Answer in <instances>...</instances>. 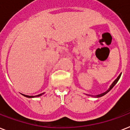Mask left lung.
I'll use <instances>...</instances> for the list:
<instances>
[{
	"instance_id": "left-lung-1",
	"label": "left lung",
	"mask_w": 130,
	"mask_h": 130,
	"mask_svg": "<svg viewBox=\"0 0 130 130\" xmlns=\"http://www.w3.org/2000/svg\"><path fill=\"white\" fill-rule=\"evenodd\" d=\"M121 75H122V73H121V74H120V75L118 76V77H117V79L116 80H115L114 82H113V83L112 84H111V85H110V87H109V88L108 89H107V91H105V92H104V93H101V94H100V95H96V96H95V98H100V97H102V96H103V95H105V94H106V93H107L109 92V91L111 90V89H112L113 87H114V85H116V84L117 83V82H118V80L120 79V77H121Z\"/></svg>"
}]
</instances>
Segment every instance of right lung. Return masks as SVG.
Returning <instances> with one entry per match:
<instances>
[{"label": "right lung", "mask_w": 130, "mask_h": 130, "mask_svg": "<svg viewBox=\"0 0 130 130\" xmlns=\"http://www.w3.org/2000/svg\"><path fill=\"white\" fill-rule=\"evenodd\" d=\"M43 94H44V93H41V94L39 95H35V96H30V95H24V94H22L23 95H24L25 97H27V98H37V97H39V96L42 95Z\"/></svg>", "instance_id": "obj_1"}]
</instances>
